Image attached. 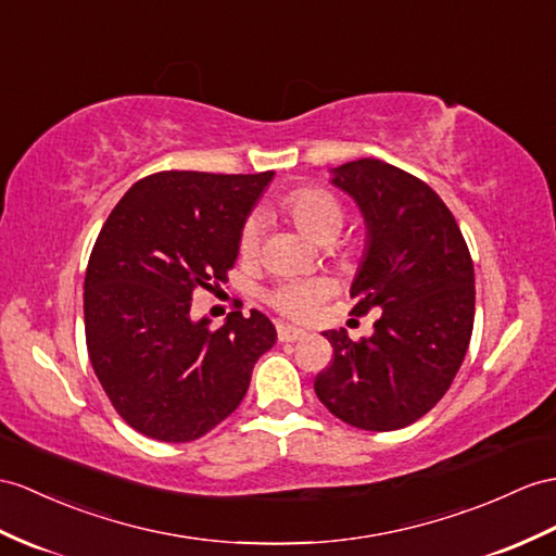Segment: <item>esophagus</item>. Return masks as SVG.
<instances>
[{"mask_svg":"<svg viewBox=\"0 0 556 556\" xmlns=\"http://www.w3.org/2000/svg\"><path fill=\"white\" fill-rule=\"evenodd\" d=\"M306 332L302 328H294V325H278V340L280 342H300L304 340Z\"/></svg>","mask_w":556,"mask_h":556,"instance_id":"obj_1","label":"esophagus"}]
</instances>
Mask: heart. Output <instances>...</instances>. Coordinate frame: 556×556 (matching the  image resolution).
I'll use <instances>...</instances> for the list:
<instances>
[{
	"label": "heart",
	"mask_w": 556,
	"mask_h": 556,
	"mask_svg": "<svg viewBox=\"0 0 556 556\" xmlns=\"http://www.w3.org/2000/svg\"><path fill=\"white\" fill-rule=\"evenodd\" d=\"M280 210L286 212L294 226L304 236L316 242H330L340 236L344 226V207L332 193L323 188H296L280 200ZM262 226L256 216L242 224L238 248L242 256H252L260 248ZM330 296V282L323 278L286 280L268 292V304L290 318H311L318 306Z\"/></svg>",
	"instance_id": "obj_1"
}]
</instances>
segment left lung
<instances>
[{"instance_id":"obj_1","label":"left lung","mask_w":556,"mask_h":556,"mask_svg":"<svg viewBox=\"0 0 556 556\" xmlns=\"http://www.w3.org/2000/svg\"><path fill=\"white\" fill-rule=\"evenodd\" d=\"M332 186L356 200L368 228L351 314H382L361 342L323 332L334 354L316 377V396L351 427L403 429L434 408L465 361L471 256L451 210L417 176L363 157L334 167Z\"/></svg>"}]
</instances>
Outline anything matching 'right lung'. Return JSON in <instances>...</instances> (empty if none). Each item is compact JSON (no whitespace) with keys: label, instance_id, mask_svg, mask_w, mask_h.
<instances>
[{"label":"right lung","instance_id":"add662e5","mask_svg":"<svg viewBox=\"0 0 556 556\" xmlns=\"http://www.w3.org/2000/svg\"><path fill=\"white\" fill-rule=\"evenodd\" d=\"M274 172H157L122 195L85 276L91 368L117 415L143 437H205L248 394L254 363L276 344L262 311L222 328L191 318L195 290L228 280L240 228Z\"/></svg>","mask_w":556,"mask_h":556}]
</instances>
